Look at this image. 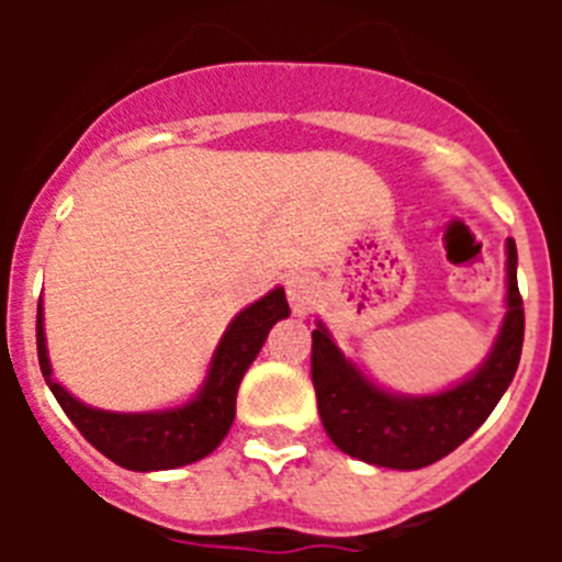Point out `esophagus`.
Instances as JSON below:
<instances>
[{
    "label": "esophagus",
    "instance_id": "esophagus-1",
    "mask_svg": "<svg viewBox=\"0 0 562 562\" xmlns=\"http://www.w3.org/2000/svg\"><path fill=\"white\" fill-rule=\"evenodd\" d=\"M286 297H290L292 312H295L297 317L310 315L312 304H315L317 297L315 278H312L310 272H292V276L286 278Z\"/></svg>",
    "mask_w": 562,
    "mask_h": 562
}]
</instances>
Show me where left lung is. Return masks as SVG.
Here are the masks:
<instances>
[{"label": "left lung", "mask_w": 562, "mask_h": 562, "mask_svg": "<svg viewBox=\"0 0 562 562\" xmlns=\"http://www.w3.org/2000/svg\"><path fill=\"white\" fill-rule=\"evenodd\" d=\"M524 346L518 250L506 238V315L479 369L439 394H394L362 374L317 321L312 331V382L317 414L342 453L374 467L419 470L453 453L493 414L509 389Z\"/></svg>", "instance_id": "left-lung-1"}]
</instances>
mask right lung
<instances>
[{"instance_id":"right-lung-1","label":"right lung","mask_w":562,"mask_h":562,"mask_svg":"<svg viewBox=\"0 0 562 562\" xmlns=\"http://www.w3.org/2000/svg\"><path fill=\"white\" fill-rule=\"evenodd\" d=\"M281 317H290V304L281 286L258 297L256 304L245 306L227 324L193 400L166 411L117 414V411L92 408L69 394L61 382H56L53 366H49L42 301H38L36 315L38 366L64 414L92 448L101 450L114 464L137 470V473L173 470V467L205 459L220 448L236 419V394L241 376L250 369V362L256 360L267 335Z\"/></svg>"}]
</instances>
